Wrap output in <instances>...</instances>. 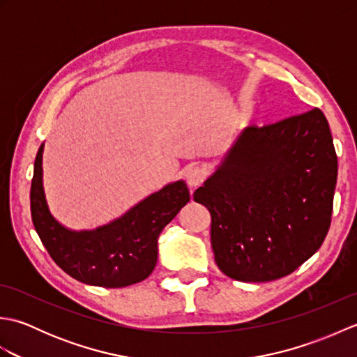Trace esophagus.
Here are the masks:
<instances>
[{
    "label": "esophagus",
    "mask_w": 357,
    "mask_h": 357,
    "mask_svg": "<svg viewBox=\"0 0 357 357\" xmlns=\"http://www.w3.org/2000/svg\"><path fill=\"white\" fill-rule=\"evenodd\" d=\"M204 179H206V170H204L202 167L190 165L185 170V181L192 188L199 187L204 183Z\"/></svg>",
    "instance_id": "1"
}]
</instances>
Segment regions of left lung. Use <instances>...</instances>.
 Returning <instances> with one entry per match:
<instances>
[{
	"instance_id": "left-lung-1",
	"label": "left lung",
	"mask_w": 357,
	"mask_h": 357,
	"mask_svg": "<svg viewBox=\"0 0 357 357\" xmlns=\"http://www.w3.org/2000/svg\"><path fill=\"white\" fill-rule=\"evenodd\" d=\"M336 179V150L319 109L247 127L193 195L210 211L219 270L242 282L293 273L327 236Z\"/></svg>"
}]
</instances>
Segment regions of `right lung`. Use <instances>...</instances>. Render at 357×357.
<instances>
[{"label":"right lung","mask_w":357,"mask_h":357,"mask_svg":"<svg viewBox=\"0 0 357 357\" xmlns=\"http://www.w3.org/2000/svg\"><path fill=\"white\" fill-rule=\"evenodd\" d=\"M41 144L35 158L30 211L50 257L73 279L89 285L121 288L150 276L158 261V238L190 201L184 181L165 185L126 215L95 230L73 231L52 216L43 187Z\"/></svg>","instance_id":"right-lung-1"}]
</instances>
